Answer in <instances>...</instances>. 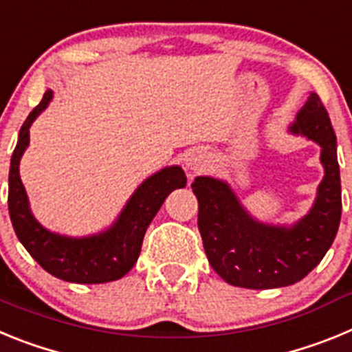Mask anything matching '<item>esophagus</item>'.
Listing matches in <instances>:
<instances>
[{
  "label": "esophagus",
  "instance_id": "34e87169",
  "mask_svg": "<svg viewBox=\"0 0 352 352\" xmlns=\"http://www.w3.org/2000/svg\"><path fill=\"white\" fill-rule=\"evenodd\" d=\"M208 164H210V155H208L206 149H192L185 158V169L188 176H195V174L203 173L208 167Z\"/></svg>",
  "mask_w": 352,
  "mask_h": 352
}]
</instances>
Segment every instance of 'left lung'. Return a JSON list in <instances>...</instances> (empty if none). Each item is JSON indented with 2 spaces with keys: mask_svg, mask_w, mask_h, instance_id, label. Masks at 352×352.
Wrapping results in <instances>:
<instances>
[{
  "mask_svg": "<svg viewBox=\"0 0 352 352\" xmlns=\"http://www.w3.org/2000/svg\"><path fill=\"white\" fill-rule=\"evenodd\" d=\"M287 130L319 144L324 169L312 208L294 223L254 219L223 179L197 176L192 183L208 261L227 284L236 287L276 289L296 284L321 263L337 236L342 214L337 135L317 93H310Z\"/></svg>",
  "mask_w": 352,
  "mask_h": 352,
  "instance_id": "left-lung-1",
  "label": "left lung"
}]
</instances>
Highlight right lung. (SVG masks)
Returning <instances> with one entry per match:
<instances>
[{"mask_svg":"<svg viewBox=\"0 0 352 352\" xmlns=\"http://www.w3.org/2000/svg\"><path fill=\"white\" fill-rule=\"evenodd\" d=\"M52 89L30 113L19 132L8 173V211L19 241L52 276L74 284H105L125 276L141 254L142 238L167 195L186 185L179 166H169L146 178L133 190L118 219L107 229L89 236H67L49 231L31 213L30 199L21 182L19 164L30 146L33 121L47 109Z\"/></svg>","mask_w":352,"mask_h":352,"instance_id":"obj_1","label":"right lung"}]
</instances>
